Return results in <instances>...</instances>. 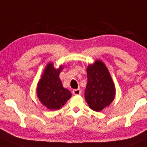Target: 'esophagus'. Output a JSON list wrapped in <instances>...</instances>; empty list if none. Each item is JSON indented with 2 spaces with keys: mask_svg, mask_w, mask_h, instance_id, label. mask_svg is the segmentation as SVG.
<instances>
[{
  "mask_svg": "<svg viewBox=\"0 0 147 147\" xmlns=\"http://www.w3.org/2000/svg\"><path fill=\"white\" fill-rule=\"evenodd\" d=\"M72 93L75 95H79L81 94V90L80 89H75L72 90Z\"/></svg>",
  "mask_w": 147,
  "mask_h": 147,
  "instance_id": "1",
  "label": "esophagus"
}]
</instances>
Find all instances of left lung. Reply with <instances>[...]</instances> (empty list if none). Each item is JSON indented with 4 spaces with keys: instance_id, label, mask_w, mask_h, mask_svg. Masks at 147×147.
<instances>
[{
    "instance_id": "8db88e82",
    "label": "left lung",
    "mask_w": 147,
    "mask_h": 147,
    "mask_svg": "<svg viewBox=\"0 0 147 147\" xmlns=\"http://www.w3.org/2000/svg\"><path fill=\"white\" fill-rule=\"evenodd\" d=\"M88 82L85 98L94 111L100 112L110 105L115 96V87L107 67L97 61L87 68Z\"/></svg>"
}]
</instances>
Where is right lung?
Masks as SVG:
<instances>
[{"mask_svg":"<svg viewBox=\"0 0 147 147\" xmlns=\"http://www.w3.org/2000/svg\"><path fill=\"white\" fill-rule=\"evenodd\" d=\"M63 67L54 68L52 63L46 67L42 79L38 82L37 94L39 100L51 110L61 108L71 97V92L63 87L59 75Z\"/></svg>","mask_w":147,"mask_h":147,"instance_id":"add662e5","label":"right lung"}]
</instances>
